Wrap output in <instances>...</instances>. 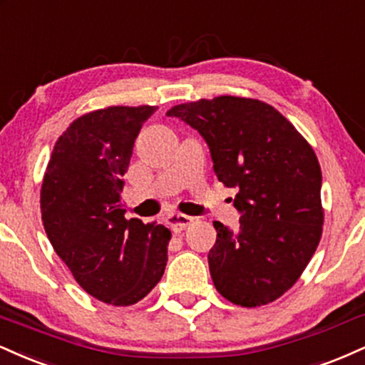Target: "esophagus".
<instances>
[{
  "mask_svg": "<svg viewBox=\"0 0 365 365\" xmlns=\"http://www.w3.org/2000/svg\"><path fill=\"white\" fill-rule=\"evenodd\" d=\"M192 222H195V218L190 215H182V213H169L167 215V224L173 227L175 232H181L186 227H190Z\"/></svg>",
  "mask_w": 365,
  "mask_h": 365,
  "instance_id": "esophagus-1",
  "label": "esophagus"
}]
</instances>
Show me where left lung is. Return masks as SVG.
<instances>
[{
	"label": "left lung",
	"mask_w": 365,
	"mask_h": 365,
	"mask_svg": "<svg viewBox=\"0 0 365 365\" xmlns=\"http://www.w3.org/2000/svg\"><path fill=\"white\" fill-rule=\"evenodd\" d=\"M167 115L198 130L218 181L237 191V230L213 222L208 267L215 289L242 307L277 301L302 275L323 234L314 150L275 107L256 98H201Z\"/></svg>",
	"instance_id": "left-lung-1"
}]
</instances>
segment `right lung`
Returning <instances> with one entry per match:
<instances>
[{
    "label": "right lung",
    "mask_w": 365,
    "mask_h": 365,
    "mask_svg": "<svg viewBox=\"0 0 365 365\" xmlns=\"http://www.w3.org/2000/svg\"><path fill=\"white\" fill-rule=\"evenodd\" d=\"M155 106H113L80 115L56 141L41 187L54 251L85 292L136 304L160 282L170 230L124 217L121 191L136 136Z\"/></svg>",
    "instance_id": "right-lung-1"
}]
</instances>
